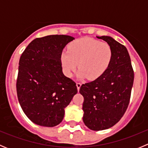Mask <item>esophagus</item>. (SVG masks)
<instances>
[{
	"label": "esophagus",
	"mask_w": 148,
	"mask_h": 148,
	"mask_svg": "<svg viewBox=\"0 0 148 148\" xmlns=\"http://www.w3.org/2000/svg\"><path fill=\"white\" fill-rule=\"evenodd\" d=\"M81 86H82V84L80 83V82H77V89H78V91L79 90V89H80V87H81Z\"/></svg>",
	"instance_id": "esophagus-1"
}]
</instances>
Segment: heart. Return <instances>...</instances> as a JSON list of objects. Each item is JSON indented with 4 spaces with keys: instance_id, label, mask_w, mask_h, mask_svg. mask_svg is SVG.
Masks as SVG:
<instances>
[{
    "instance_id": "1",
    "label": "heart",
    "mask_w": 148,
    "mask_h": 148,
    "mask_svg": "<svg viewBox=\"0 0 148 148\" xmlns=\"http://www.w3.org/2000/svg\"><path fill=\"white\" fill-rule=\"evenodd\" d=\"M113 51L106 42L92 38H82L69 44L67 51L61 54L62 66L67 76H71L78 65L79 78L95 80L107 71Z\"/></svg>"
}]
</instances>
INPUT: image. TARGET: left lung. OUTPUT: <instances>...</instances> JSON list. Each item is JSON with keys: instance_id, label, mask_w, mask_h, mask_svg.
<instances>
[{"instance_id": "8db88e82", "label": "left lung", "mask_w": 148, "mask_h": 148, "mask_svg": "<svg viewBox=\"0 0 148 148\" xmlns=\"http://www.w3.org/2000/svg\"><path fill=\"white\" fill-rule=\"evenodd\" d=\"M111 46L113 56L107 71L97 79L82 84L83 121L92 130L114 126L126 112L130 100L134 71L126 47L110 36H97Z\"/></svg>"}]
</instances>
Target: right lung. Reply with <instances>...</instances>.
Segmentation results:
<instances>
[{"label":"right lung","mask_w":148,"mask_h":148,"mask_svg":"<svg viewBox=\"0 0 148 148\" xmlns=\"http://www.w3.org/2000/svg\"><path fill=\"white\" fill-rule=\"evenodd\" d=\"M74 37L50 35L33 40L22 53L16 80L18 99L30 120L54 127L77 93L76 83L62 72L61 54Z\"/></svg>","instance_id":"obj_1"}]
</instances>
